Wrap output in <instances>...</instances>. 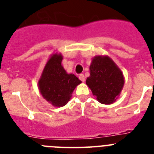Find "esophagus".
Masks as SVG:
<instances>
[{
  "label": "esophagus",
  "mask_w": 154,
  "mask_h": 154,
  "mask_svg": "<svg viewBox=\"0 0 154 154\" xmlns=\"http://www.w3.org/2000/svg\"><path fill=\"white\" fill-rule=\"evenodd\" d=\"M79 79L81 80L82 82H85V76H84L83 74H80L79 75Z\"/></svg>",
  "instance_id": "obj_1"
}]
</instances>
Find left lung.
Segmentation results:
<instances>
[{"label": "left lung", "instance_id": "1", "mask_svg": "<svg viewBox=\"0 0 154 154\" xmlns=\"http://www.w3.org/2000/svg\"><path fill=\"white\" fill-rule=\"evenodd\" d=\"M90 75L85 83L102 104H112L117 99L124 85L122 71L107 55H96L89 66Z\"/></svg>", "mask_w": 154, "mask_h": 154}]
</instances>
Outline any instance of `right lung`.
<instances>
[{"instance_id":"right-lung-1","label":"right lung","mask_w":154,"mask_h":154,"mask_svg":"<svg viewBox=\"0 0 154 154\" xmlns=\"http://www.w3.org/2000/svg\"><path fill=\"white\" fill-rule=\"evenodd\" d=\"M63 56L55 52L48 59L38 85L42 97L55 107L67 104L77 85L82 83L74 74L68 73L62 65Z\"/></svg>"}]
</instances>
